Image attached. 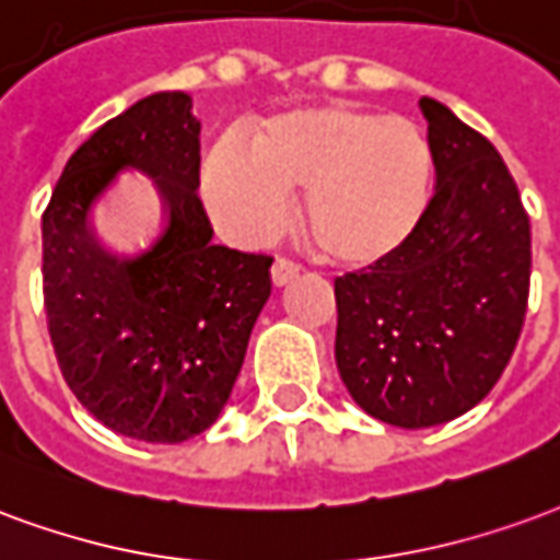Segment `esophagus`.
Listing matches in <instances>:
<instances>
[{"instance_id": "1", "label": "esophagus", "mask_w": 560, "mask_h": 560, "mask_svg": "<svg viewBox=\"0 0 560 560\" xmlns=\"http://www.w3.org/2000/svg\"><path fill=\"white\" fill-rule=\"evenodd\" d=\"M298 275H301L298 265L285 262V259H277L275 268H271V283H275L277 289H283V285H289L292 280H298Z\"/></svg>"}]
</instances>
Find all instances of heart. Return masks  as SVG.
<instances>
[{
  "label": "heart",
  "instance_id": "obj_1",
  "mask_svg": "<svg viewBox=\"0 0 560 560\" xmlns=\"http://www.w3.org/2000/svg\"><path fill=\"white\" fill-rule=\"evenodd\" d=\"M253 158L220 142L202 170V196L232 238L259 241L283 226L304 190L301 223L325 262L373 268L394 259L427 220L435 151L406 116L346 101L298 107L253 130Z\"/></svg>",
  "mask_w": 560,
  "mask_h": 560
}]
</instances>
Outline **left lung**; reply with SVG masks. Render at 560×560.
Instances as JSON below:
<instances>
[{
	"mask_svg": "<svg viewBox=\"0 0 560 560\" xmlns=\"http://www.w3.org/2000/svg\"><path fill=\"white\" fill-rule=\"evenodd\" d=\"M435 196L402 253L334 280V358L346 390L402 430L439 427L495 387L520 340L532 230L495 145L420 97Z\"/></svg>",
	"mask_w": 560,
	"mask_h": 560,
	"instance_id": "obj_1",
	"label": "left lung"
}]
</instances>
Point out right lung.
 I'll use <instances>...</instances> for the list:
<instances>
[{
	"label": "right lung",
	"instance_id": "obj_1",
	"mask_svg": "<svg viewBox=\"0 0 560 560\" xmlns=\"http://www.w3.org/2000/svg\"><path fill=\"white\" fill-rule=\"evenodd\" d=\"M199 128L187 92L142 97L73 151L40 220L44 307L65 382L137 442H187L218 420L271 295V256L211 241L196 194ZM130 168L155 178L164 220L133 252H107L94 211Z\"/></svg>",
	"mask_w": 560,
	"mask_h": 560
}]
</instances>
